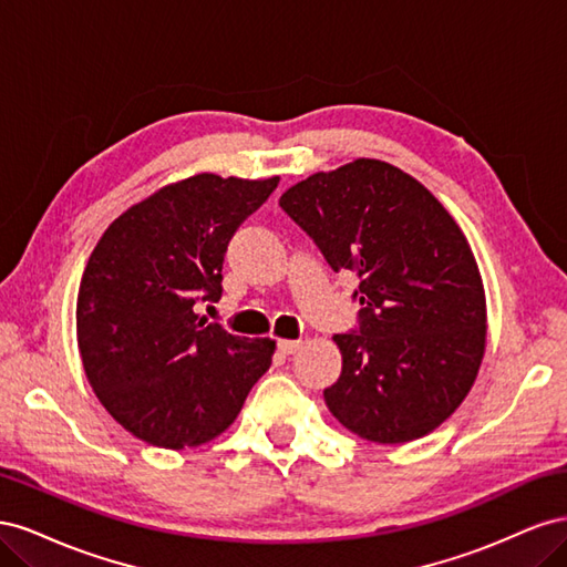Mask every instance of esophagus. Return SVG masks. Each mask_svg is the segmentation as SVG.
<instances>
[{
    "label": "esophagus",
    "mask_w": 567,
    "mask_h": 567,
    "mask_svg": "<svg viewBox=\"0 0 567 567\" xmlns=\"http://www.w3.org/2000/svg\"><path fill=\"white\" fill-rule=\"evenodd\" d=\"M300 348H302V340H290V338L279 340V350H281L284 354H296Z\"/></svg>",
    "instance_id": "obj_1"
}]
</instances>
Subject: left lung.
<instances>
[{"label":"left lung","instance_id":"obj_1","mask_svg":"<svg viewBox=\"0 0 567 567\" xmlns=\"http://www.w3.org/2000/svg\"><path fill=\"white\" fill-rule=\"evenodd\" d=\"M333 271L359 279V331L338 333L326 406L350 433L400 444L466 400L485 357L487 302L475 255L427 188L385 161L315 173L279 198Z\"/></svg>","mask_w":567,"mask_h":567}]
</instances>
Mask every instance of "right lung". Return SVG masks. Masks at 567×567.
<instances>
[{
  "instance_id": "add662e5",
  "label": "right lung",
  "mask_w": 567,
  "mask_h": 567,
  "mask_svg": "<svg viewBox=\"0 0 567 567\" xmlns=\"http://www.w3.org/2000/svg\"><path fill=\"white\" fill-rule=\"evenodd\" d=\"M279 177L200 173L134 203L99 238L78 290V348L109 414L153 447H198L236 421L277 342L196 315L221 298L234 231Z\"/></svg>"
}]
</instances>
